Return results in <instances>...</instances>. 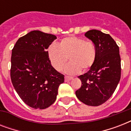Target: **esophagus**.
<instances>
[{"instance_id": "34e87169", "label": "esophagus", "mask_w": 131, "mask_h": 131, "mask_svg": "<svg viewBox=\"0 0 131 131\" xmlns=\"http://www.w3.org/2000/svg\"><path fill=\"white\" fill-rule=\"evenodd\" d=\"M72 79H73V78H70V77H67V76H65V77H64V81H65V82H69V81H71Z\"/></svg>"}]
</instances>
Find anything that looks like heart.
I'll use <instances>...</instances> for the list:
<instances>
[{
	"mask_svg": "<svg viewBox=\"0 0 131 131\" xmlns=\"http://www.w3.org/2000/svg\"><path fill=\"white\" fill-rule=\"evenodd\" d=\"M50 63L57 71L63 69L68 60L65 72L67 74L78 73L92 67L96 57L94 44L76 37L64 38L56 45H51L47 50Z\"/></svg>",
	"mask_w": 131,
	"mask_h": 131,
	"instance_id": "b5f03b06",
	"label": "heart"
}]
</instances>
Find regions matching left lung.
I'll return each mask as SVG.
<instances>
[{
	"label": "left lung",
	"mask_w": 131,
	"mask_h": 131,
	"mask_svg": "<svg viewBox=\"0 0 131 131\" xmlns=\"http://www.w3.org/2000/svg\"><path fill=\"white\" fill-rule=\"evenodd\" d=\"M85 36L95 45L96 57L89 71L78 77L82 81V86L75 94L87 105L99 106L112 96L120 82L119 47L110 35L100 30H90Z\"/></svg>",
	"instance_id": "obj_1"
}]
</instances>
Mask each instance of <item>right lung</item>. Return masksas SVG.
Here are the masks:
<instances>
[{
    "mask_svg": "<svg viewBox=\"0 0 131 131\" xmlns=\"http://www.w3.org/2000/svg\"><path fill=\"white\" fill-rule=\"evenodd\" d=\"M57 37L33 30L17 40L11 53V80L17 94L34 109H46L55 102L62 74L51 66L46 49Z\"/></svg>",
    "mask_w": 131,
    "mask_h": 131,
    "instance_id": "add662e5",
    "label": "right lung"
}]
</instances>
